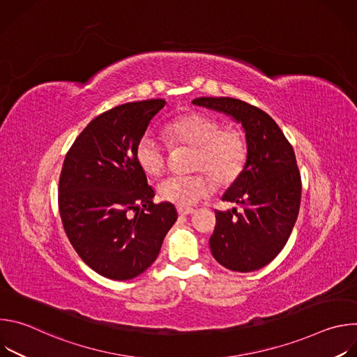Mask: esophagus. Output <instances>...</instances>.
Instances as JSON below:
<instances>
[{
	"label": "esophagus",
	"instance_id": "obj_1",
	"mask_svg": "<svg viewBox=\"0 0 357 357\" xmlns=\"http://www.w3.org/2000/svg\"><path fill=\"white\" fill-rule=\"evenodd\" d=\"M196 211L195 209H190V208H182V206H179L178 208V213L181 215V216H186V215H193Z\"/></svg>",
	"mask_w": 357,
	"mask_h": 357
}]
</instances>
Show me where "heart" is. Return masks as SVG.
I'll return each mask as SVG.
<instances>
[{"label": "heart", "instance_id": "obj_1", "mask_svg": "<svg viewBox=\"0 0 357 357\" xmlns=\"http://www.w3.org/2000/svg\"><path fill=\"white\" fill-rule=\"evenodd\" d=\"M165 134L174 146L193 148L190 175L169 176L160 183V196L176 206L189 208L208 197L215 183L229 185L244 169L247 161V142L243 132L233 127H222L219 119L190 112L171 120ZM138 167L148 176L161 175L168 162L165 146L148 134L142 135L134 151Z\"/></svg>", "mask_w": 357, "mask_h": 357}]
</instances>
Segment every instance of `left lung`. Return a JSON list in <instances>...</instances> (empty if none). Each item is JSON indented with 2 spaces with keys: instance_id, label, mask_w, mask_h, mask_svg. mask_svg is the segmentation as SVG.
<instances>
[{
  "instance_id": "left-lung-1",
  "label": "left lung",
  "mask_w": 357,
  "mask_h": 357,
  "mask_svg": "<svg viewBox=\"0 0 357 357\" xmlns=\"http://www.w3.org/2000/svg\"><path fill=\"white\" fill-rule=\"evenodd\" d=\"M193 105L231 116L245 132L247 161L222 200L241 205L216 213L209 245L223 267L256 271L287 244L301 205V175L292 145L263 110L231 97H199Z\"/></svg>"
}]
</instances>
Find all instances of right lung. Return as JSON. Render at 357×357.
Here are the masks:
<instances>
[{"instance_id": "1", "label": "right lung", "mask_w": 357, "mask_h": 357, "mask_svg": "<svg viewBox=\"0 0 357 357\" xmlns=\"http://www.w3.org/2000/svg\"><path fill=\"white\" fill-rule=\"evenodd\" d=\"M167 101H132L101 113L68 151L59 178V212L79 257L116 281L142 274L158 257L178 219L169 202L155 205L134 151Z\"/></svg>"}]
</instances>
